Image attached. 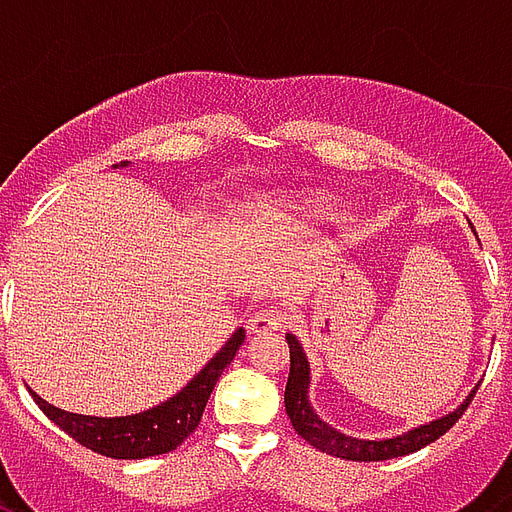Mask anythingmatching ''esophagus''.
Returning <instances> with one entry per match:
<instances>
[{
	"label": "esophagus",
	"instance_id": "obj_1",
	"mask_svg": "<svg viewBox=\"0 0 512 512\" xmlns=\"http://www.w3.org/2000/svg\"><path fill=\"white\" fill-rule=\"evenodd\" d=\"M287 312H282V309H276V306H268V309H260V312H255L252 317H249V323H246V328H249V333H268V331H282L287 325Z\"/></svg>",
	"mask_w": 512,
	"mask_h": 512
}]
</instances>
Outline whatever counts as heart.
I'll use <instances>...</instances> for the list:
<instances>
[{
    "mask_svg": "<svg viewBox=\"0 0 512 512\" xmlns=\"http://www.w3.org/2000/svg\"><path fill=\"white\" fill-rule=\"evenodd\" d=\"M287 214L293 219H314L325 214V206L323 203H293V206L285 208Z\"/></svg>",
    "mask_w": 512,
    "mask_h": 512,
    "instance_id": "b5f03b06",
    "label": "heart"
}]
</instances>
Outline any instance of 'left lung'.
Wrapping results in <instances>:
<instances>
[{
  "label": "left lung",
  "instance_id": "8db88e82",
  "mask_svg": "<svg viewBox=\"0 0 512 512\" xmlns=\"http://www.w3.org/2000/svg\"><path fill=\"white\" fill-rule=\"evenodd\" d=\"M287 344H290V377H287L285 388V410L290 415V423L293 429L301 434V437L314 445L317 450H323L328 456L347 458V461H385V458H399L407 456V453H415V450L426 448L434 439H439L445 431L456 423L464 410L469 407L472 396L478 393V388L469 393L467 399L458 404L456 410L442 415L437 420H429L418 429H410L399 434V437L391 439H358L347 437L342 431H336L333 426H328L317 412L312 410L309 404V361H306V352L301 347V342L295 339L293 333L285 336Z\"/></svg>",
  "mask_w": 512,
  "mask_h": 512
}]
</instances>
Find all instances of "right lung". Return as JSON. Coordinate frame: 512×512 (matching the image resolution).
Instances as JSON below:
<instances>
[{
    "instance_id": "1",
    "label": "right lung",
    "mask_w": 512,
    "mask_h": 512,
    "mask_svg": "<svg viewBox=\"0 0 512 512\" xmlns=\"http://www.w3.org/2000/svg\"><path fill=\"white\" fill-rule=\"evenodd\" d=\"M244 328H238L225 347L200 369L192 380L181 388L173 399L162 401L151 410L135 412L127 418H92V415H75L64 412L54 404L40 399L32 393L37 407L54 420L56 426L70 434L75 442H81L83 448L94 450L100 456L108 458H149L162 456L176 450L184 439L198 429L206 401L214 391V385L225 372V366L236 358L238 347L244 344Z\"/></svg>"
}]
</instances>
